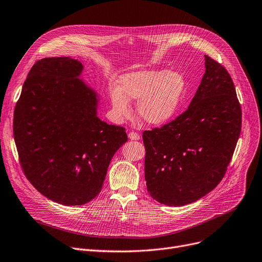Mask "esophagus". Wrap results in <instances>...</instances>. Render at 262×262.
I'll return each mask as SVG.
<instances>
[{
  "mask_svg": "<svg viewBox=\"0 0 262 262\" xmlns=\"http://www.w3.org/2000/svg\"><path fill=\"white\" fill-rule=\"evenodd\" d=\"M128 138H129L130 140H139V139H140V136H139V134L130 132V133L128 134Z\"/></svg>",
  "mask_w": 262,
  "mask_h": 262,
  "instance_id": "1",
  "label": "esophagus"
}]
</instances>
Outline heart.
Masks as SVG:
<instances>
[{
  "label": "heart",
  "mask_w": 262,
  "mask_h": 262,
  "mask_svg": "<svg viewBox=\"0 0 262 262\" xmlns=\"http://www.w3.org/2000/svg\"><path fill=\"white\" fill-rule=\"evenodd\" d=\"M185 89L182 74L166 70H142L120 77L118 88L110 90V101L116 115L130 114L128 101H138L137 114L150 125H160L176 113Z\"/></svg>",
  "instance_id": "b5f03b06"
}]
</instances>
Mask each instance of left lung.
Returning <instances> with one entry per match:
<instances>
[{
  "instance_id": "8db88e82",
  "label": "left lung",
  "mask_w": 262,
  "mask_h": 262,
  "mask_svg": "<svg viewBox=\"0 0 262 262\" xmlns=\"http://www.w3.org/2000/svg\"><path fill=\"white\" fill-rule=\"evenodd\" d=\"M205 68L186 112L142 135L147 192L163 205L184 206L212 191L241 133V106L229 73L207 55Z\"/></svg>"
}]
</instances>
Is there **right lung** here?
Wrapping results in <instances>:
<instances>
[{
	"label": "right lung",
	"mask_w": 262,
	"mask_h": 262,
	"mask_svg": "<svg viewBox=\"0 0 262 262\" xmlns=\"http://www.w3.org/2000/svg\"><path fill=\"white\" fill-rule=\"evenodd\" d=\"M71 57L38 60L24 81L13 114V138L30 183L46 198L66 206L98 195L125 128L98 117L100 96L79 76Z\"/></svg>",
	"instance_id": "obj_1"
}]
</instances>
